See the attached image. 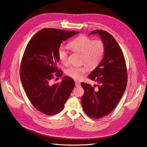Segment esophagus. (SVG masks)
Listing matches in <instances>:
<instances>
[{"label": "esophagus", "mask_w": 147, "mask_h": 147, "mask_svg": "<svg viewBox=\"0 0 147 147\" xmlns=\"http://www.w3.org/2000/svg\"><path fill=\"white\" fill-rule=\"evenodd\" d=\"M75 86H80V83L78 81H75Z\"/></svg>", "instance_id": "1"}]
</instances>
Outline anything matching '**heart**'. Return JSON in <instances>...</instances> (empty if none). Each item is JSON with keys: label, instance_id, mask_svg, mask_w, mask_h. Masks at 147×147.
I'll use <instances>...</instances> for the list:
<instances>
[{"label": "heart", "instance_id": "1", "mask_svg": "<svg viewBox=\"0 0 147 147\" xmlns=\"http://www.w3.org/2000/svg\"><path fill=\"white\" fill-rule=\"evenodd\" d=\"M69 48L74 51L81 53V62L85 63L91 68H95L101 62L105 52V44L101 39L92 40L90 37L81 35L69 43ZM57 56L64 64L68 63V51L63 46L57 49ZM86 64L80 66H71L65 70V74L74 79H81L88 70Z\"/></svg>", "mask_w": 147, "mask_h": 147}]
</instances>
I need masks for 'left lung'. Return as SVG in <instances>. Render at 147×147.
<instances>
[{
    "label": "left lung",
    "mask_w": 147,
    "mask_h": 147,
    "mask_svg": "<svg viewBox=\"0 0 147 147\" xmlns=\"http://www.w3.org/2000/svg\"><path fill=\"white\" fill-rule=\"evenodd\" d=\"M99 34L105 44L103 59L88 78L98 83H81L84 90L82 104L84 112L92 118L98 119L113 110L126 90L127 74L123 53L116 40L107 31L97 29L90 35Z\"/></svg>",
    "instance_id": "8db88e82"
}]
</instances>
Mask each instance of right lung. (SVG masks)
Instances as JSON below:
<instances>
[{"label": "right lung", "mask_w": 147, "mask_h": 147, "mask_svg": "<svg viewBox=\"0 0 147 147\" xmlns=\"http://www.w3.org/2000/svg\"><path fill=\"white\" fill-rule=\"evenodd\" d=\"M78 33L44 28L34 35L26 47L21 63V83L31 104L43 114L54 115L63 110L75 86L69 77H64L59 84H51V80L55 75H63L57 66V49L62 42Z\"/></svg>", "instance_id": "1"}]
</instances>
